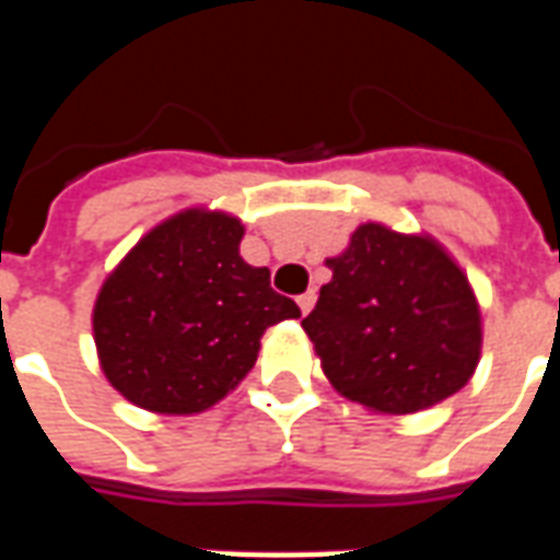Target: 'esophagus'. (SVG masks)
Segmentation results:
<instances>
[{
    "label": "esophagus",
    "mask_w": 560,
    "mask_h": 560,
    "mask_svg": "<svg viewBox=\"0 0 560 560\" xmlns=\"http://www.w3.org/2000/svg\"><path fill=\"white\" fill-rule=\"evenodd\" d=\"M315 300H317L315 291L300 293V296H296V305H300V312H303V315H308V312L315 308Z\"/></svg>",
    "instance_id": "obj_1"
}]
</instances>
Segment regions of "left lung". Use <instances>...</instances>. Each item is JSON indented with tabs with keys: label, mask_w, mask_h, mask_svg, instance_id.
I'll return each mask as SVG.
<instances>
[{
	"label": "left lung",
	"mask_w": 560,
	"mask_h": 560,
	"mask_svg": "<svg viewBox=\"0 0 560 560\" xmlns=\"http://www.w3.org/2000/svg\"><path fill=\"white\" fill-rule=\"evenodd\" d=\"M327 267L332 281L303 329L341 396L413 413L468 384L480 360V305L434 240L369 221Z\"/></svg>",
	"instance_id": "obj_1"
}]
</instances>
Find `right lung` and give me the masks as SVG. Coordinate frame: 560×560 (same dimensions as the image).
<instances>
[{
    "instance_id": "obj_1",
    "label": "right lung",
    "mask_w": 560,
    "mask_h": 560,
    "mask_svg": "<svg viewBox=\"0 0 560 560\" xmlns=\"http://www.w3.org/2000/svg\"><path fill=\"white\" fill-rule=\"evenodd\" d=\"M243 224L185 209L140 240L104 281L92 312L102 369L128 401L197 413L255 365L260 336L300 317L269 288V269L240 257Z\"/></svg>"
}]
</instances>
